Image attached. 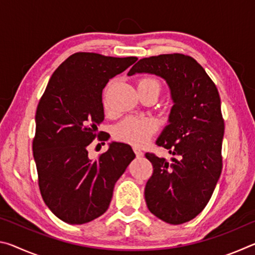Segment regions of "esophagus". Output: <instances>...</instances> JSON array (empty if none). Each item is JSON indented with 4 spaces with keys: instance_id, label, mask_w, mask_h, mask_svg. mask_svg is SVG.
I'll use <instances>...</instances> for the list:
<instances>
[{
    "instance_id": "esophagus-1",
    "label": "esophagus",
    "mask_w": 255,
    "mask_h": 255,
    "mask_svg": "<svg viewBox=\"0 0 255 255\" xmlns=\"http://www.w3.org/2000/svg\"><path fill=\"white\" fill-rule=\"evenodd\" d=\"M132 149H133V152H135L137 157H141V156H143V155H144L143 150L140 149V147H138V146H133Z\"/></svg>"
}]
</instances>
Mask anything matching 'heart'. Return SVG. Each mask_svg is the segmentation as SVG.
Here are the masks:
<instances>
[{"mask_svg":"<svg viewBox=\"0 0 255 255\" xmlns=\"http://www.w3.org/2000/svg\"><path fill=\"white\" fill-rule=\"evenodd\" d=\"M148 86H155L159 90L158 82L154 79H149V77L140 80L137 84V88H148ZM155 128H156V125L152 119L128 117L116 128V136L120 140L127 141V143L133 145H140L152 137Z\"/></svg>","mask_w":255,"mask_h":255,"instance_id":"1","label":"heart"}]
</instances>
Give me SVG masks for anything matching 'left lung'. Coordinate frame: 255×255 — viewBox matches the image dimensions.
Listing matches in <instances>:
<instances>
[{
    "label": "left lung",
    "mask_w": 255,
    "mask_h": 255,
    "mask_svg": "<svg viewBox=\"0 0 255 255\" xmlns=\"http://www.w3.org/2000/svg\"><path fill=\"white\" fill-rule=\"evenodd\" d=\"M141 73L162 77L173 102L167 125L156 140L173 157L166 161L146 153L154 169L145 187L146 205L163 222L179 225L201 213L222 173L225 126L221 98L206 71L190 56L143 58L128 75Z\"/></svg>",
    "instance_id": "1"
}]
</instances>
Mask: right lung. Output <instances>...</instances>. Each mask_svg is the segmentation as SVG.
Masks as SVG:
<instances>
[{
	"label": "right lung",
	"instance_id": "add662e5",
	"mask_svg": "<svg viewBox=\"0 0 255 255\" xmlns=\"http://www.w3.org/2000/svg\"><path fill=\"white\" fill-rule=\"evenodd\" d=\"M136 60L76 53L50 77L37 108L32 150L42 199L60 221L81 225L105 214L116 182L135 158L130 145L119 141L97 159L88 147L105 119L102 90Z\"/></svg>",
	"mask_w": 255,
	"mask_h": 255
}]
</instances>
